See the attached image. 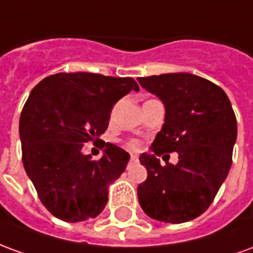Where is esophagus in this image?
<instances>
[{
  "label": "esophagus",
  "instance_id": "34e87169",
  "mask_svg": "<svg viewBox=\"0 0 253 253\" xmlns=\"http://www.w3.org/2000/svg\"><path fill=\"white\" fill-rule=\"evenodd\" d=\"M138 157L135 154H131V157H130V163H137Z\"/></svg>",
  "mask_w": 253,
  "mask_h": 253
}]
</instances>
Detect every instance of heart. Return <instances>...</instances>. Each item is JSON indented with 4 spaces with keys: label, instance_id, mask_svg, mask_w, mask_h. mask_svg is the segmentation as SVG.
<instances>
[{
    "label": "heart",
    "instance_id": "1",
    "mask_svg": "<svg viewBox=\"0 0 253 253\" xmlns=\"http://www.w3.org/2000/svg\"><path fill=\"white\" fill-rule=\"evenodd\" d=\"M128 146L131 149H138L139 148V142L138 141H131V142L128 143Z\"/></svg>",
    "mask_w": 253,
    "mask_h": 253
}]
</instances>
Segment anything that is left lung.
Returning a JSON list of instances; mask_svg holds the SVG:
<instances>
[{"instance_id": "left-lung-1", "label": "left lung", "mask_w": 253, "mask_h": 253, "mask_svg": "<svg viewBox=\"0 0 253 253\" xmlns=\"http://www.w3.org/2000/svg\"><path fill=\"white\" fill-rule=\"evenodd\" d=\"M165 107V119L141 164L148 179L138 186L142 210L156 221L183 223L211 205L232 165L237 122L226 93L190 73L138 78ZM176 151L178 164L161 167L157 157Z\"/></svg>"}]
</instances>
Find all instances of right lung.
<instances>
[{
	"mask_svg": "<svg viewBox=\"0 0 253 253\" xmlns=\"http://www.w3.org/2000/svg\"><path fill=\"white\" fill-rule=\"evenodd\" d=\"M131 90H139L131 77L83 72L58 73L32 89L20 116L23 164L54 217L80 222L103 211L130 154L104 142L101 159L93 161L83 143L101 137L114 104Z\"/></svg>",
	"mask_w": 253,
	"mask_h": 253,
	"instance_id": "right-lung-1",
	"label": "right lung"
}]
</instances>
